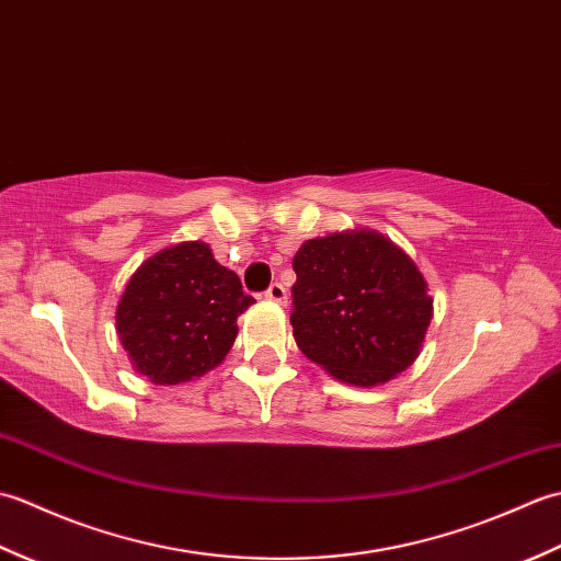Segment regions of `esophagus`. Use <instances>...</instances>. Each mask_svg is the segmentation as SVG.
<instances>
[{
  "instance_id": "obj_1",
  "label": "esophagus",
  "mask_w": 561,
  "mask_h": 561,
  "mask_svg": "<svg viewBox=\"0 0 561 561\" xmlns=\"http://www.w3.org/2000/svg\"><path fill=\"white\" fill-rule=\"evenodd\" d=\"M265 296L270 301H274V304H279V306H284L287 304V289H284V284H279V282H274L272 287L265 291Z\"/></svg>"
}]
</instances>
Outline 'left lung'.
Returning <instances> with one entry per match:
<instances>
[{
  "mask_svg": "<svg viewBox=\"0 0 561 561\" xmlns=\"http://www.w3.org/2000/svg\"><path fill=\"white\" fill-rule=\"evenodd\" d=\"M291 325L330 376L374 388L422 352L434 299L414 260L374 229L311 238L294 255Z\"/></svg>",
  "mask_w": 561,
  "mask_h": 561,
  "instance_id": "left-lung-1",
  "label": "left lung"
}]
</instances>
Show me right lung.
<instances>
[{"mask_svg":"<svg viewBox=\"0 0 561 561\" xmlns=\"http://www.w3.org/2000/svg\"><path fill=\"white\" fill-rule=\"evenodd\" d=\"M238 274L202 241H183L141 262L115 308L127 359L153 386H178L219 366L253 304Z\"/></svg>","mask_w":561,"mask_h":561,"instance_id":"obj_1","label":"right lung"}]
</instances>
